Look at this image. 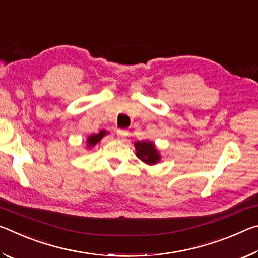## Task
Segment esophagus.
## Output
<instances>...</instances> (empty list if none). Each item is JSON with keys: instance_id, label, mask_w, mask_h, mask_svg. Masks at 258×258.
I'll return each instance as SVG.
<instances>
[{"instance_id": "34e87169", "label": "esophagus", "mask_w": 258, "mask_h": 258, "mask_svg": "<svg viewBox=\"0 0 258 258\" xmlns=\"http://www.w3.org/2000/svg\"><path fill=\"white\" fill-rule=\"evenodd\" d=\"M128 135V131L126 130H117V137L119 139H124Z\"/></svg>"}]
</instances>
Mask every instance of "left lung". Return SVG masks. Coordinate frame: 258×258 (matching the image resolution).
Returning a JSON list of instances; mask_svg holds the SVG:
<instances>
[{
	"mask_svg": "<svg viewBox=\"0 0 258 258\" xmlns=\"http://www.w3.org/2000/svg\"><path fill=\"white\" fill-rule=\"evenodd\" d=\"M135 155L138 158L143 161L146 165L154 166L160 161V151L157 149L156 145L150 140H143V141L134 142Z\"/></svg>",
	"mask_w": 258,
	"mask_h": 258,
	"instance_id": "8db88e82",
	"label": "left lung"
}]
</instances>
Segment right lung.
I'll list each match as a JSON object with an SVG mask.
<instances>
[{"instance_id": "right-lung-1", "label": "right lung", "mask_w": 258, "mask_h": 258, "mask_svg": "<svg viewBox=\"0 0 258 258\" xmlns=\"http://www.w3.org/2000/svg\"><path fill=\"white\" fill-rule=\"evenodd\" d=\"M107 134H109L108 131L101 130L99 133H94V134L89 135V137H87V139H86V149H91V148L97 146L98 143L101 141L102 138L106 137Z\"/></svg>"}]
</instances>
